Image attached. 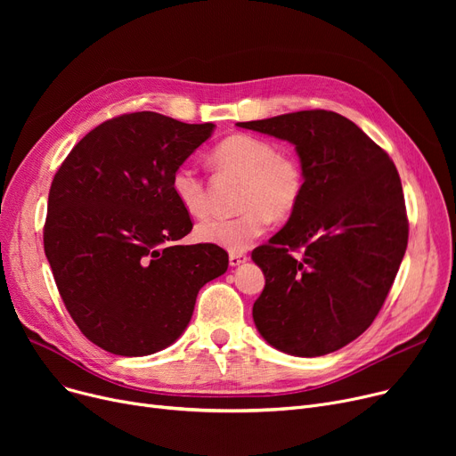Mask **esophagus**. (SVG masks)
Here are the masks:
<instances>
[{
	"mask_svg": "<svg viewBox=\"0 0 456 456\" xmlns=\"http://www.w3.org/2000/svg\"><path fill=\"white\" fill-rule=\"evenodd\" d=\"M246 260H248V256H246L244 253H231V255H229V265H231L232 268L244 265Z\"/></svg>",
	"mask_w": 456,
	"mask_h": 456,
	"instance_id": "34e87169",
	"label": "esophagus"
}]
</instances>
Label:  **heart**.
I'll use <instances>...</instances> for the list:
<instances>
[{
	"mask_svg": "<svg viewBox=\"0 0 456 456\" xmlns=\"http://www.w3.org/2000/svg\"><path fill=\"white\" fill-rule=\"evenodd\" d=\"M214 164L244 177L240 214L232 218H208L196 227L203 244L238 253L248 249L266 231L270 220H284L297 208L305 190V174L299 160L279 151L272 140L236 133L212 150ZM170 190L190 216L208 212L207 186L194 166H177Z\"/></svg>",
	"mask_w": 456,
	"mask_h": 456,
	"instance_id": "1",
	"label": "heart"
}]
</instances>
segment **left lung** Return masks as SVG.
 Returning <instances> with one entry per match:
<instances>
[{
	"label": "left lung",
	"mask_w": 456,
	"mask_h": 456,
	"mask_svg": "<svg viewBox=\"0 0 456 456\" xmlns=\"http://www.w3.org/2000/svg\"><path fill=\"white\" fill-rule=\"evenodd\" d=\"M238 127L296 146L303 198L286 225L251 253L266 279L253 322L294 356L337 351L373 323L409 242L401 179L388 153L351 119L299 110ZM302 249L301 256L292 250Z\"/></svg>",
	"instance_id": "1"
}]
</instances>
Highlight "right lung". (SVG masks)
Wrapping results in <instances>:
<instances>
[{"label": "right lung", "instance_id": "obj_1", "mask_svg": "<svg viewBox=\"0 0 456 456\" xmlns=\"http://www.w3.org/2000/svg\"><path fill=\"white\" fill-rule=\"evenodd\" d=\"M214 127L122 114L92 129L53 177L44 251L71 320L109 353L172 346L198 292L227 272L222 248L179 246L191 220L170 190L175 167Z\"/></svg>", "mask_w": 456, "mask_h": 456}]
</instances>
